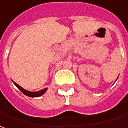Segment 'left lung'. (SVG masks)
Segmentation results:
<instances>
[{
  "label": "left lung",
  "mask_w": 128,
  "mask_h": 128,
  "mask_svg": "<svg viewBox=\"0 0 128 128\" xmlns=\"http://www.w3.org/2000/svg\"><path fill=\"white\" fill-rule=\"evenodd\" d=\"M118 78H117V79H118Z\"/></svg>",
  "instance_id": "left-lung-1"
}]
</instances>
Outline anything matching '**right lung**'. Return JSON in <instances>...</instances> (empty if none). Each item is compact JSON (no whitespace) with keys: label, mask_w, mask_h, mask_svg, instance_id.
I'll return each instance as SVG.
<instances>
[{"label":"right lung","mask_w":128,"mask_h":128,"mask_svg":"<svg viewBox=\"0 0 128 128\" xmlns=\"http://www.w3.org/2000/svg\"><path fill=\"white\" fill-rule=\"evenodd\" d=\"M12 81L13 83L16 86V88L20 90L22 93L24 94L25 95H26V96H28V97H40V96H42L43 94L46 93V92L48 90V88H46L37 91V92H30V91H28V90H26L24 89L23 88H22L20 86H19L18 84H16V82H14L13 80H12Z\"/></svg>","instance_id":"right-lung-1"}]
</instances>
